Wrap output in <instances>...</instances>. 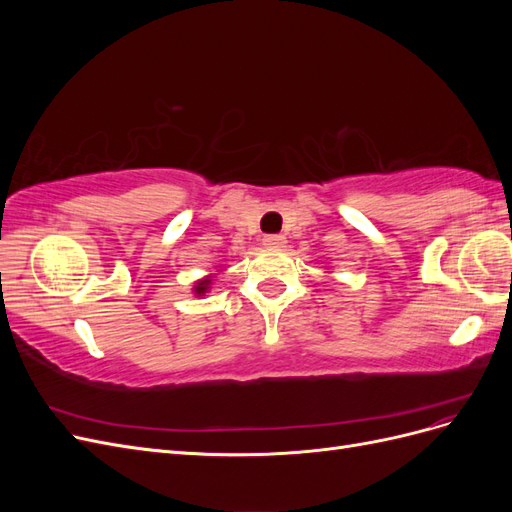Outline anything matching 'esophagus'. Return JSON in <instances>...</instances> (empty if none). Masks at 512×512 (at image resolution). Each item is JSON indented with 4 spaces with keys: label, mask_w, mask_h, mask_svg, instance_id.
<instances>
[{
    "label": "esophagus",
    "mask_w": 512,
    "mask_h": 512,
    "mask_svg": "<svg viewBox=\"0 0 512 512\" xmlns=\"http://www.w3.org/2000/svg\"><path fill=\"white\" fill-rule=\"evenodd\" d=\"M286 239L282 235H267L265 239H262V245L269 247V250H277V247H284Z\"/></svg>",
    "instance_id": "1"
}]
</instances>
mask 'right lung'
I'll return each instance as SVG.
<instances>
[{"label":"right lung","mask_w":512,"mask_h":512,"mask_svg":"<svg viewBox=\"0 0 512 512\" xmlns=\"http://www.w3.org/2000/svg\"><path fill=\"white\" fill-rule=\"evenodd\" d=\"M218 275V273H209V275H205L203 280H198V282H194V288H192V292L196 294V297H205V294L211 290V284H213V277Z\"/></svg>","instance_id":"right-lung-1"}]
</instances>
